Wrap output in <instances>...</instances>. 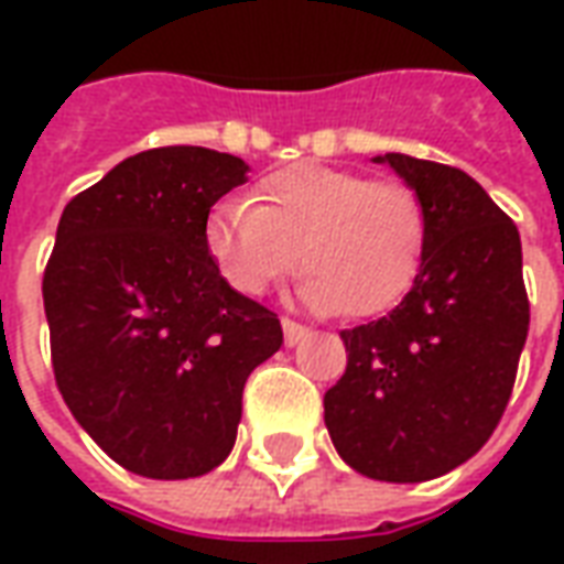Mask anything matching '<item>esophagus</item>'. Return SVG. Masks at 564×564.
<instances>
[{"label": "esophagus", "mask_w": 564, "mask_h": 564, "mask_svg": "<svg viewBox=\"0 0 564 564\" xmlns=\"http://www.w3.org/2000/svg\"><path fill=\"white\" fill-rule=\"evenodd\" d=\"M281 326H283V341L290 344V347H293V344H299L302 341V338H305V326H302V323H295V319H290V317H283L281 319Z\"/></svg>", "instance_id": "esophagus-1"}]
</instances>
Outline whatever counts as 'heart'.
Returning a JSON list of instances; mask_svg holds the SVG:
<instances>
[{
  "label": "heart",
  "mask_w": 564,
  "mask_h": 564,
  "mask_svg": "<svg viewBox=\"0 0 564 564\" xmlns=\"http://www.w3.org/2000/svg\"><path fill=\"white\" fill-rule=\"evenodd\" d=\"M425 235V208L411 186L319 162L259 177L253 202L223 198L205 220V247L238 293H265L299 257L307 305L350 317L380 314L411 290Z\"/></svg>",
  "instance_id": "obj_1"
}]
</instances>
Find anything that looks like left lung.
I'll list each match as a JSON object with an SVG mask.
<instances>
[{
    "label": "left lung",
    "instance_id": "obj_1",
    "mask_svg": "<svg viewBox=\"0 0 564 564\" xmlns=\"http://www.w3.org/2000/svg\"><path fill=\"white\" fill-rule=\"evenodd\" d=\"M423 202L429 235L411 293L341 332L347 368L326 429L366 477L420 484L468 462L496 432L529 335L520 232L474 177L387 153Z\"/></svg>",
    "mask_w": 564,
    "mask_h": 564
}]
</instances>
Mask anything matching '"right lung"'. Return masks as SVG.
<instances>
[{
	"mask_svg": "<svg viewBox=\"0 0 564 564\" xmlns=\"http://www.w3.org/2000/svg\"><path fill=\"white\" fill-rule=\"evenodd\" d=\"M247 165L174 144L129 156L72 198L42 295L56 390L127 471L184 480L238 435L250 371L283 344L274 311L223 281L205 220Z\"/></svg>",
	"mask_w": 564,
	"mask_h": 564,
	"instance_id": "right-lung-1",
	"label": "right lung"
}]
</instances>
